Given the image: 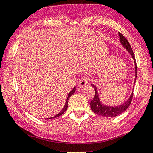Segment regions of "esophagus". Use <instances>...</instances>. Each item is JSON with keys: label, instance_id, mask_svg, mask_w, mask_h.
I'll return each mask as SVG.
<instances>
[{"label": "esophagus", "instance_id": "esophagus-1", "mask_svg": "<svg viewBox=\"0 0 153 153\" xmlns=\"http://www.w3.org/2000/svg\"><path fill=\"white\" fill-rule=\"evenodd\" d=\"M88 80L86 78H85V77H83V78H81L80 80H79V86L80 87V88H83V87L88 86Z\"/></svg>", "mask_w": 153, "mask_h": 153}]
</instances>
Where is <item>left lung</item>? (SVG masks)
Here are the masks:
<instances>
[{"instance_id": "left-lung-1", "label": "left lung", "mask_w": 153, "mask_h": 153, "mask_svg": "<svg viewBox=\"0 0 153 153\" xmlns=\"http://www.w3.org/2000/svg\"><path fill=\"white\" fill-rule=\"evenodd\" d=\"M119 36H120V41L121 44H122V46L127 51V52L129 53L131 56L132 59H134L135 66V80L134 84H135L136 80V77H137V66H136V59H135L134 52H133L131 47L129 43H128V41L126 40V38L120 32H119ZM91 85L94 87L95 89V92H96L94 99H93L91 102V110H93V112H95L97 114H98V115L107 117H114L120 115V114L124 112V111L129 107L131 102L133 98V91L131 94L130 95L129 98L127 99V100H126L124 102H123L122 104L119 105L117 106L106 105L103 104V103L100 101L97 87L93 84ZM133 90H134V88H133Z\"/></svg>"}]
</instances>
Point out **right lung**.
<instances>
[{"instance_id":"add662e5","label":"right lung","mask_w":153,"mask_h":153,"mask_svg":"<svg viewBox=\"0 0 153 153\" xmlns=\"http://www.w3.org/2000/svg\"><path fill=\"white\" fill-rule=\"evenodd\" d=\"M75 91H76V86H74V88H73L72 90L69 93L68 96H67V99H66V102H65V106H64V108H63L62 109V110H61L60 112H59L57 114H56V115H55V116L53 117L47 118L46 120H50V119H55V118H56V117H59L60 115H62V114H63V113H64V112H65V111L67 110V106H68V101H69V98H70V96H72V95L74 94V93L75 92Z\"/></svg>"}]
</instances>
